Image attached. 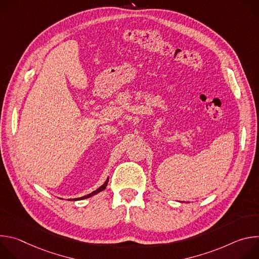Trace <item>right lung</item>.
I'll use <instances>...</instances> for the list:
<instances>
[{"label":"right lung","instance_id":"1","mask_svg":"<svg viewBox=\"0 0 259 259\" xmlns=\"http://www.w3.org/2000/svg\"><path fill=\"white\" fill-rule=\"evenodd\" d=\"M107 182H108V177H107V179L105 180V182L102 184V186L100 187V188H98L96 191H94V192H92L91 194H89V195H87V196H84V197H81V198H77V199H72V200H84V199H87V198H90V197H92V196H94V195H96V194H98V193H100L101 191H103V190H105V188H106V186H107Z\"/></svg>","mask_w":259,"mask_h":259}]
</instances>
